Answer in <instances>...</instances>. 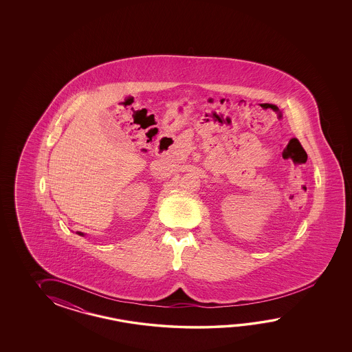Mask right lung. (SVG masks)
<instances>
[{"label":"right lung","instance_id":"add662e5","mask_svg":"<svg viewBox=\"0 0 352 352\" xmlns=\"http://www.w3.org/2000/svg\"><path fill=\"white\" fill-rule=\"evenodd\" d=\"M76 234H78V235H80V236H84V234H82V232H78Z\"/></svg>","mask_w":352,"mask_h":352}]
</instances>
